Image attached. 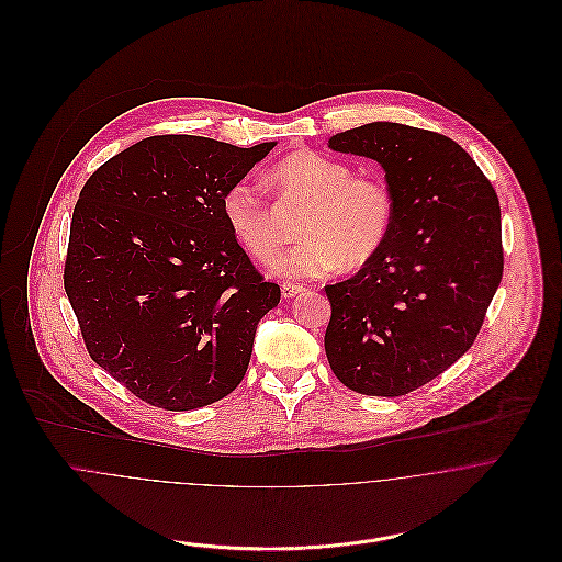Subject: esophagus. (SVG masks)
<instances>
[{"mask_svg": "<svg viewBox=\"0 0 562 562\" xmlns=\"http://www.w3.org/2000/svg\"><path fill=\"white\" fill-rule=\"evenodd\" d=\"M303 292H305V288L301 283H283L281 285V296L283 299H294V296H299Z\"/></svg>", "mask_w": 562, "mask_h": 562, "instance_id": "esophagus-1", "label": "esophagus"}]
</instances>
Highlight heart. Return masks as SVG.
Returning a JSON list of instances; mask_svg holds the SVG:
<instances>
[{
    "label": "heart",
    "instance_id": "heart-1",
    "mask_svg": "<svg viewBox=\"0 0 562 562\" xmlns=\"http://www.w3.org/2000/svg\"><path fill=\"white\" fill-rule=\"evenodd\" d=\"M270 181L281 203L307 205L299 236L305 238L272 261L285 279H314L366 266L390 238L396 201L390 186L370 175H352L346 161L316 151H296L279 161ZM223 216L241 248L268 261L281 246L274 207L261 192L236 181L223 194Z\"/></svg>",
    "mask_w": 562,
    "mask_h": 562
}]
</instances>
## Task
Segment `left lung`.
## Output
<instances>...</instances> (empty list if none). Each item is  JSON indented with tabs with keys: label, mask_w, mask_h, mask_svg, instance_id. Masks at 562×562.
<instances>
[{
	"label": "left lung",
	"mask_w": 562,
	"mask_h": 562,
	"mask_svg": "<svg viewBox=\"0 0 562 562\" xmlns=\"http://www.w3.org/2000/svg\"><path fill=\"white\" fill-rule=\"evenodd\" d=\"M328 149L379 161L396 216L355 277L324 288V350L348 390L404 396L448 370L481 330L504 270L497 194L437 132L379 121L330 136Z\"/></svg>",
	"instance_id": "left-lung-1"
}]
</instances>
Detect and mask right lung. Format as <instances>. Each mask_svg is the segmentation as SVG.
<instances>
[{"mask_svg": "<svg viewBox=\"0 0 562 562\" xmlns=\"http://www.w3.org/2000/svg\"><path fill=\"white\" fill-rule=\"evenodd\" d=\"M274 145L151 136L83 183L65 290L92 361L140 401L192 411L240 385L281 290L229 232L223 194Z\"/></svg>", "mask_w": 562, "mask_h": 562, "instance_id": "add662e5", "label": "right lung"}]
</instances>
